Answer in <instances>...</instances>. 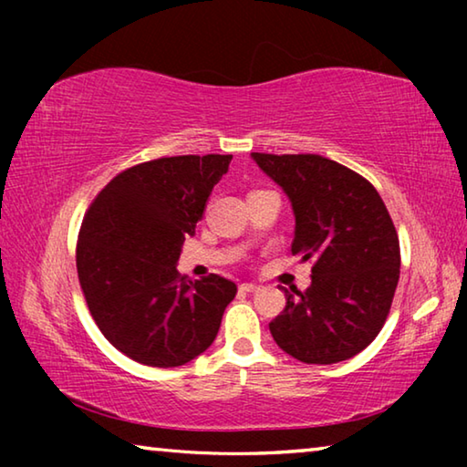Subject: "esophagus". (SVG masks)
<instances>
[{"label":"esophagus","mask_w":467,"mask_h":467,"mask_svg":"<svg viewBox=\"0 0 467 467\" xmlns=\"http://www.w3.org/2000/svg\"><path fill=\"white\" fill-rule=\"evenodd\" d=\"M241 290L255 292V290H259V286H257V284H253V282H247V284H241Z\"/></svg>","instance_id":"1"}]
</instances>
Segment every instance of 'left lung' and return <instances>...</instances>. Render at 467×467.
<instances>
[{"label": "left lung", "instance_id": "left-lung-1", "mask_svg": "<svg viewBox=\"0 0 467 467\" xmlns=\"http://www.w3.org/2000/svg\"><path fill=\"white\" fill-rule=\"evenodd\" d=\"M251 158L292 205V253L313 262L311 286L288 295L272 337L306 365L357 357L381 331L400 280V241L381 195L326 156Z\"/></svg>", "mask_w": 467, "mask_h": 467}]
</instances>
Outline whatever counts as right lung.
I'll return each instance as SVG.
<instances>
[{
  "instance_id": "1",
  "label": "right lung",
  "mask_w": 467,
  "mask_h": 467,
  "mask_svg": "<svg viewBox=\"0 0 467 467\" xmlns=\"http://www.w3.org/2000/svg\"><path fill=\"white\" fill-rule=\"evenodd\" d=\"M231 154L158 158L117 175L92 202L76 265L86 303L110 344L148 367H181L216 339L236 284L177 270Z\"/></svg>"
}]
</instances>
